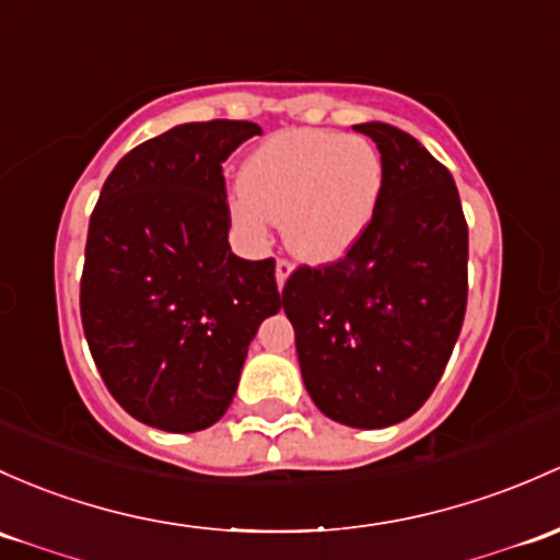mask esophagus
Returning a JSON list of instances; mask_svg holds the SVG:
<instances>
[{
    "mask_svg": "<svg viewBox=\"0 0 560 560\" xmlns=\"http://www.w3.org/2000/svg\"><path fill=\"white\" fill-rule=\"evenodd\" d=\"M290 276H292V262H287V260L276 262V284H279V290H284V284Z\"/></svg>",
    "mask_w": 560,
    "mask_h": 560,
    "instance_id": "34e87169",
    "label": "esophagus"
}]
</instances>
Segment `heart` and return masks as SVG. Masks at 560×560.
Returning <instances> with one entry per match:
<instances>
[{"mask_svg": "<svg viewBox=\"0 0 560 560\" xmlns=\"http://www.w3.org/2000/svg\"><path fill=\"white\" fill-rule=\"evenodd\" d=\"M384 187L378 147L364 137L295 128L265 139L241 168L231 198L233 225L262 244L270 222L300 260L325 265L343 257L368 231Z\"/></svg>", "mask_w": 560, "mask_h": 560, "instance_id": "obj_1", "label": "heart"}]
</instances>
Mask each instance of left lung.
<instances>
[{"label":"left lung","instance_id":"obj_1","mask_svg":"<svg viewBox=\"0 0 560 560\" xmlns=\"http://www.w3.org/2000/svg\"><path fill=\"white\" fill-rule=\"evenodd\" d=\"M384 187L362 238L281 292L300 373L327 419L384 429L438 386L467 311V220L448 168L410 133L362 122Z\"/></svg>","mask_w":560,"mask_h":560}]
</instances>
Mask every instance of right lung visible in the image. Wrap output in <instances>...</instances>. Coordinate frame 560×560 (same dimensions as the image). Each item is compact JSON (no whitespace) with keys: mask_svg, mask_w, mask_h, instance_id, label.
I'll use <instances>...</instances> for the list:
<instances>
[{"mask_svg":"<svg viewBox=\"0 0 560 560\" xmlns=\"http://www.w3.org/2000/svg\"><path fill=\"white\" fill-rule=\"evenodd\" d=\"M260 126L185 122L133 147L91 214L80 314L126 413L163 432L225 416L262 319L279 314L273 260L231 252L222 163Z\"/></svg>","mask_w":560,"mask_h":560,"instance_id":"1","label":"right lung"}]
</instances>
